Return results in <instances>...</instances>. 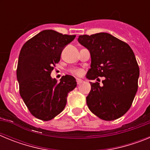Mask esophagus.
I'll list each match as a JSON object with an SVG mask.
<instances>
[{
  "mask_svg": "<svg viewBox=\"0 0 150 150\" xmlns=\"http://www.w3.org/2000/svg\"><path fill=\"white\" fill-rule=\"evenodd\" d=\"M83 81L82 80V79H76V83H77V85H80L81 83H83Z\"/></svg>",
  "mask_w": 150,
  "mask_h": 150,
  "instance_id": "obj_1",
  "label": "esophagus"
}]
</instances>
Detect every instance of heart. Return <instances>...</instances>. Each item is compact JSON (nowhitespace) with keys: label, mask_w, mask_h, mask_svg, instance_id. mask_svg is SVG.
<instances>
[{"label":"heart","mask_w":150,"mask_h":150,"mask_svg":"<svg viewBox=\"0 0 150 150\" xmlns=\"http://www.w3.org/2000/svg\"><path fill=\"white\" fill-rule=\"evenodd\" d=\"M71 74L76 76H80L83 74V71L80 68H74L71 70Z\"/></svg>","instance_id":"obj_1"}]
</instances>
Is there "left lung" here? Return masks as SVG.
<instances>
[{
    "label": "left lung",
    "mask_w": 150,
    "mask_h": 150,
    "mask_svg": "<svg viewBox=\"0 0 150 150\" xmlns=\"http://www.w3.org/2000/svg\"><path fill=\"white\" fill-rule=\"evenodd\" d=\"M78 41L91 54V68L87 78L104 79L103 85L90 83L86 104L91 112L112 121L130 109L138 88L140 74L133 50L128 43L107 33L80 35Z\"/></svg>",
    "instance_id": "obj_1"
}]
</instances>
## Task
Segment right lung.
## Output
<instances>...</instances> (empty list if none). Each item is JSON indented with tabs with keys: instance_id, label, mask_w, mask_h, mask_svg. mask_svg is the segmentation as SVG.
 <instances>
[{
	"instance_id": "obj_1",
	"label": "right lung",
	"mask_w": 150,
	"mask_h": 150,
	"mask_svg": "<svg viewBox=\"0 0 150 150\" xmlns=\"http://www.w3.org/2000/svg\"><path fill=\"white\" fill-rule=\"evenodd\" d=\"M75 37L44 30L21 49L16 70L19 93L30 113L39 120L49 121L59 115L65 107L68 93L76 87L74 76H63L57 83L50 76L63 48Z\"/></svg>"
}]
</instances>
